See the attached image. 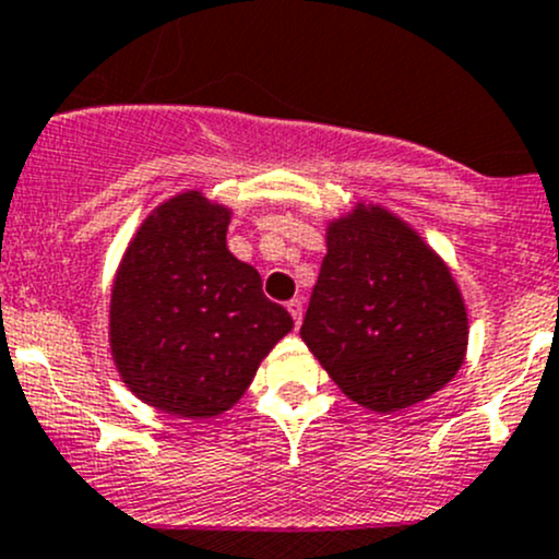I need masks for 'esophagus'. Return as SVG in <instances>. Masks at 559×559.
Segmentation results:
<instances>
[{"label":"esophagus","instance_id":"34e87169","mask_svg":"<svg viewBox=\"0 0 559 559\" xmlns=\"http://www.w3.org/2000/svg\"><path fill=\"white\" fill-rule=\"evenodd\" d=\"M286 311H289L292 319H295V326H300V321H302V302L300 300H289V302H286Z\"/></svg>","mask_w":559,"mask_h":559}]
</instances>
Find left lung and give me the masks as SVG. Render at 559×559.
<instances>
[{
	"instance_id": "left-lung-1",
	"label": "left lung",
	"mask_w": 559,
	"mask_h": 559,
	"mask_svg": "<svg viewBox=\"0 0 559 559\" xmlns=\"http://www.w3.org/2000/svg\"><path fill=\"white\" fill-rule=\"evenodd\" d=\"M300 337L346 397L394 414L454 379L467 352V308L452 270L416 229L357 202L326 224Z\"/></svg>"
}]
</instances>
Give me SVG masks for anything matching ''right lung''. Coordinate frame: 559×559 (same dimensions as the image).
Listing matches in <instances>:
<instances>
[{"instance_id":"obj_1","label":"right lung","mask_w":559,"mask_h":559,"mask_svg":"<svg viewBox=\"0 0 559 559\" xmlns=\"http://www.w3.org/2000/svg\"><path fill=\"white\" fill-rule=\"evenodd\" d=\"M227 205L175 194L140 224L110 295V352L143 403L211 419L233 408L295 326L251 264L227 248Z\"/></svg>"}]
</instances>
